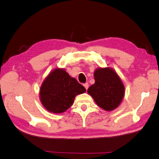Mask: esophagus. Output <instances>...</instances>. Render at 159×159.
I'll use <instances>...</instances> for the list:
<instances>
[{
    "instance_id": "esophagus-1",
    "label": "esophagus",
    "mask_w": 159,
    "mask_h": 159,
    "mask_svg": "<svg viewBox=\"0 0 159 159\" xmlns=\"http://www.w3.org/2000/svg\"><path fill=\"white\" fill-rule=\"evenodd\" d=\"M83 86L85 87V88L86 89V90L88 89V88H89V84L88 83H85V84H83Z\"/></svg>"
}]
</instances>
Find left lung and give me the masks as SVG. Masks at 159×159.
<instances>
[{"label":"left lung","instance_id":"obj_1","mask_svg":"<svg viewBox=\"0 0 159 159\" xmlns=\"http://www.w3.org/2000/svg\"><path fill=\"white\" fill-rule=\"evenodd\" d=\"M95 83L88 93L99 107L111 111L120 104L125 94V87L120 77L110 67L98 68L94 71Z\"/></svg>","mask_w":159,"mask_h":159}]
</instances>
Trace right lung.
Here are the masks:
<instances>
[{"label":"right lung","mask_w":159,"mask_h":159,"mask_svg":"<svg viewBox=\"0 0 159 159\" xmlns=\"http://www.w3.org/2000/svg\"><path fill=\"white\" fill-rule=\"evenodd\" d=\"M86 89L64 69H56L46 77L40 89L43 106L55 114L66 111L73 105L75 96Z\"/></svg>","instance_id":"1"}]
</instances>
